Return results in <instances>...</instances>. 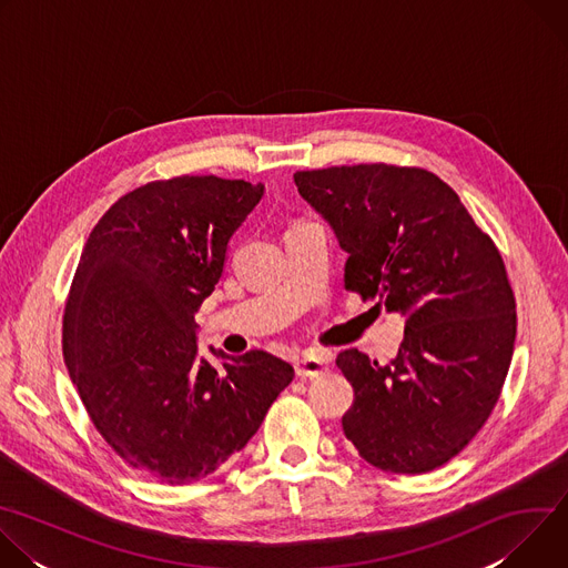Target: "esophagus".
<instances>
[{"instance_id": "esophagus-1", "label": "esophagus", "mask_w": 568, "mask_h": 568, "mask_svg": "<svg viewBox=\"0 0 568 568\" xmlns=\"http://www.w3.org/2000/svg\"><path fill=\"white\" fill-rule=\"evenodd\" d=\"M331 353H303L296 362H294V371L298 377H318L323 371L328 368L331 364Z\"/></svg>"}]
</instances>
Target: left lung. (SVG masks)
<instances>
[{
    "mask_svg": "<svg viewBox=\"0 0 568 568\" xmlns=\"http://www.w3.org/2000/svg\"><path fill=\"white\" fill-rule=\"evenodd\" d=\"M294 182L348 254L346 290L404 316L388 366L357 348L337 355L355 390L346 438L384 471L445 465L490 418L515 351L517 303L497 245L425 169L333 166Z\"/></svg>",
    "mask_w": 568,
    "mask_h": 568,
    "instance_id": "8db88e82",
    "label": "left lung"
}]
</instances>
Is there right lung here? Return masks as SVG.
Returning <instances> with one entry per match:
<instances>
[{
    "mask_svg": "<svg viewBox=\"0 0 568 568\" xmlns=\"http://www.w3.org/2000/svg\"><path fill=\"white\" fill-rule=\"evenodd\" d=\"M263 184L182 175L116 200L92 229L62 318L69 377L132 469L184 485L250 443L294 368L265 353L197 355L193 314Z\"/></svg>",
    "mask_w": 568,
    "mask_h": 568,
    "instance_id": "right-lung-1",
    "label": "right lung"
}]
</instances>
